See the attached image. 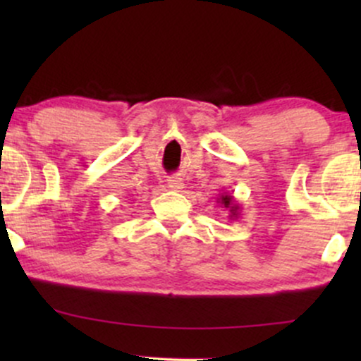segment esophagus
Returning a JSON list of instances; mask_svg holds the SVG:
<instances>
[{"label": "esophagus", "mask_w": 361, "mask_h": 361, "mask_svg": "<svg viewBox=\"0 0 361 361\" xmlns=\"http://www.w3.org/2000/svg\"><path fill=\"white\" fill-rule=\"evenodd\" d=\"M168 188L173 190V192H181V190L185 188L183 180H181V178H176V176L169 178V180H168Z\"/></svg>", "instance_id": "esophagus-1"}]
</instances>
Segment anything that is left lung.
<instances>
[{
    "label": "left lung",
    "mask_w": 361,
    "mask_h": 361,
    "mask_svg": "<svg viewBox=\"0 0 361 361\" xmlns=\"http://www.w3.org/2000/svg\"><path fill=\"white\" fill-rule=\"evenodd\" d=\"M217 204L221 205L222 209H226L227 212H229L231 221H235L238 217H241V205L238 204V200H235V198L233 197V193L224 192V193L219 195Z\"/></svg>",
    "instance_id": "obj_1"
}]
</instances>
